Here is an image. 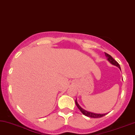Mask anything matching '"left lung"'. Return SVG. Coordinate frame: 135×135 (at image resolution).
I'll return each mask as SVG.
<instances>
[{
  "mask_svg": "<svg viewBox=\"0 0 135 135\" xmlns=\"http://www.w3.org/2000/svg\"><path fill=\"white\" fill-rule=\"evenodd\" d=\"M105 57H107V60H108L111 64L113 65L117 66L118 68H119L120 70H121V69H120V65L118 64V62H117L116 60H115L114 59L112 58L111 55H110L109 54H107L105 52ZM75 103H76V105L77 107H78V108L79 109V110H80L82 114H84V115L89 117L100 118V117H103L104 115H106L107 114H108V113H107V114H97V113H93V112H89V111L84 110V109H83L82 107H81L80 105L78 104V102H77V100H76H76H75Z\"/></svg>",
  "mask_w": 135,
  "mask_h": 135,
  "instance_id": "1",
  "label": "left lung"
}]
</instances>
